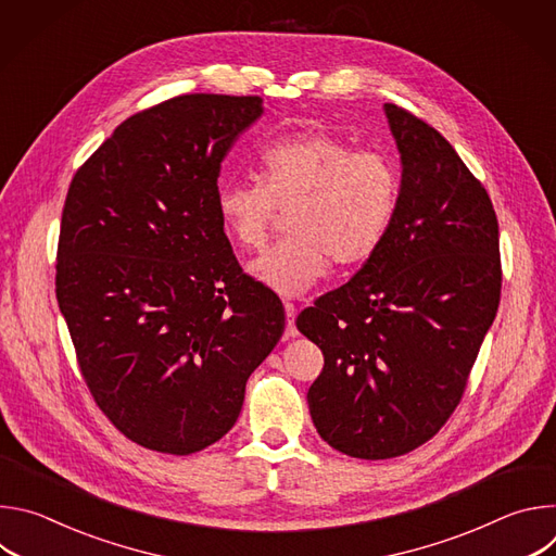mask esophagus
I'll use <instances>...</instances> for the list:
<instances>
[{"mask_svg": "<svg viewBox=\"0 0 556 556\" xmlns=\"http://www.w3.org/2000/svg\"><path fill=\"white\" fill-rule=\"evenodd\" d=\"M283 307H286V319H288V324H286V339H294V337L299 334V330H296V326H294L296 307H294V303H290V301H286Z\"/></svg>", "mask_w": 556, "mask_h": 556, "instance_id": "obj_1", "label": "esophagus"}]
</instances>
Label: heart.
<instances>
[{
	"mask_svg": "<svg viewBox=\"0 0 556 556\" xmlns=\"http://www.w3.org/2000/svg\"><path fill=\"white\" fill-rule=\"evenodd\" d=\"M399 198L391 157L326 131H303L268 144L260 155V182L222 185L215 206L226 237L242 251L262 249L277 211H292V237L264 251L249 270L270 290L299 296L328 275L330 262L339 268L367 262L384 240Z\"/></svg>",
	"mask_w": 556,
	"mask_h": 556,
	"instance_id": "b5f03b06",
	"label": "heart"
}]
</instances>
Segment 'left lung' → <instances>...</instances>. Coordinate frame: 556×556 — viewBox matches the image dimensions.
Returning a JSON list of instances; mask_svg holds the SVG:
<instances>
[{
    "label": "left lung",
    "mask_w": 556,
    "mask_h": 556,
    "mask_svg": "<svg viewBox=\"0 0 556 556\" xmlns=\"http://www.w3.org/2000/svg\"><path fill=\"white\" fill-rule=\"evenodd\" d=\"M401 151V198L380 249L296 316L324 352L307 391L312 422L361 459L405 455L462 401L502 292L493 202L448 140L384 103Z\"/></svg>",
    "instance_id": "obj_1"
}]
</instances>
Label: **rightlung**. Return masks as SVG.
<instances>
[{
    "label": "right lung",
    "instance_id": "1",
    "mask_svg": "<svg viewBox=\"0 0 556 556\" xmlns=\"http://www.w3.org/2000/svg\"><path fill=\"white\" fill-rule=\"evenodd\" d=\"M260 97L185 94L129 116L67 189L56 301L101 412L131 442L189 455L230 431L279 343V296L217 217L224 155Z\"/></svg>",
    "mask_w": 556,
    "mask_h": 556
}]
</instances>
